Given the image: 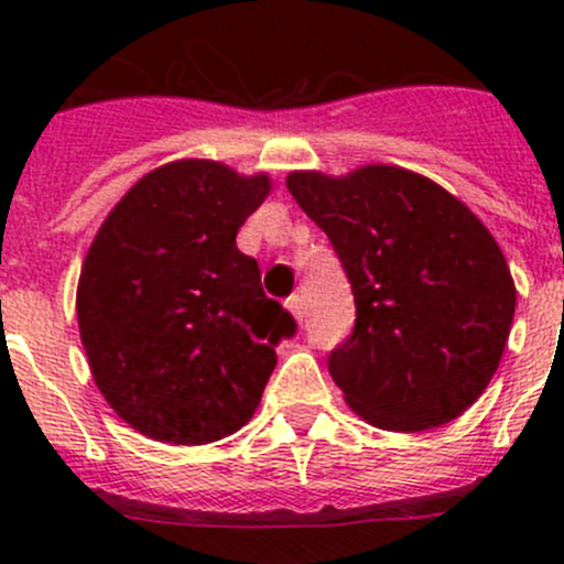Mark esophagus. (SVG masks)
Masks as SVG:
<instances>
[{
  "mask_svg": "<svg viewBox=\"0 0 564 564\" xmlns=\"http://www.w3.org/2000/svg\"><path fill=\"white\" fill-rule=\"evenodd\" d=\"M286 308L292 311V316L297 318V322H303V316H305V303H303V294H292V297L286 300Z\"/></svg>",
  "mask_w": 564,
  "mask_h": 564,
  "instance_id": "obj_1",
  "label": "esophagus"
}]
</instances>
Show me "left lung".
<instances>
[{"label": "left lung", "instance_id": "left-lung-1", "mask_svg": "<svg viewBox=\"0 0 564 564\" xmlns=\"http://www.w3.org/2000/svg\"><path fill=\"white\" fill-rule=\"evenodd\" d=\"M286 187L355 294V329L327 357L346 403L384 431L456 420L497 373L516 314L491 231L445 187L398 166L292 172Z\"/></svg>", "mask_w": 564, "mask_h": 564}]
</instances>
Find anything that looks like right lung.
<instances>
[{"label":"right lung","instance_id":"obj_1","mask_svg":"<svg viewBox=\"0 0 564 564\" xmlns=\"http://www.w3.org/2000/svg\"><path fill=\"white\" fill-rule=\"evenodd\" d=\"M267 193V174L174 161L141 176L95 235L78 329L95 384L139 434L207 445L253 417L275 346L297 333L237 248Z\"/></svg>","mask_w":564,"mask_h":564}]
</instances>
